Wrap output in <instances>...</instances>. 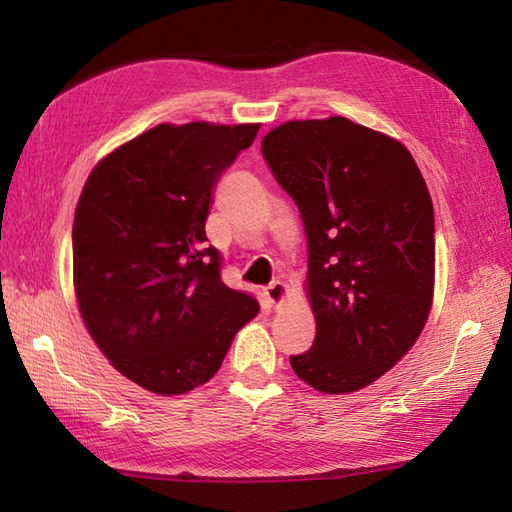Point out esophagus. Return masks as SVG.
I'll return each instance as SVG.
<instances>
[{
    "instance_id": "34e87169",
    "label": "esophagus",
    "mask_w": 512,
    "mask_h": 512,
    "mask_svg": "<svg viewBox=\"0 0 512 512\" xmlns=\"http://www.w3.org/2000/svg\"><path fill=\"white\" fill-rule=\"evenodd\" d=\"M286 297H288V286L284 284V281H275V284H270L264 290V301L268 308H279L281 303L286 301Z\"/></svg>"
}]
</instances>
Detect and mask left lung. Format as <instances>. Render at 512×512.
<instances>
[{
    "label": "left lung",
    "mask_w": 512,
    "mask_h": 512,
    "mask_svg": "<svg viewBox=\"0 0 512 512\" xmlns=\"http://www.w3.org/2000/svg\"><path fill=\"white\" fill-rule=\"evenodd\" d=\"M262 154L308 239L317 336L290 365L323 394L372 385L411 350L431 310L436 222L416 160L343 116L279 125Z\"/></svg>",
    "instance_id": "left-lung-1"
}]
</instances>
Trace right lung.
<instances>
[{
    "label": "right lung",
    "mask_w": 512,
    "mask_h": 512,
    "mask_svg": "<svg viewBox=\"0 0 512 512\" xmlns=\"http://www.w3.org/2000/svg\"><path fill=\"white\" fill-rule=\"evenodd\" d=\"M259 125L162 123L90 173L72 224L74 290L110 363L160 396L215 376L259 303L228 288L206 246L213 189Z\"/></svg>",
    "instance_id": "1"
}]
</instances>
